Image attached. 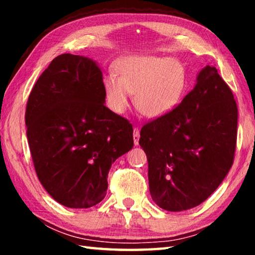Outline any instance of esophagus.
Listing matches in <instances>:
<instances>
[{"instance_id": "34e87169", "label": "esophagus", "mask_w": 255, "mask_h": 255, "mask_svg": "<svg viewBox=\"0 0 255 255\" xmlns=\"http://www.w3.org/2000/svg\"><path fill=\"white\" fill-rule=\"evenodd\" d=\"M139 129L135 127L133 128V144L135 145H138V143H139Z\"/></svg>"}]
</instances>
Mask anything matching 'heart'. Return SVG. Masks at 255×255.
Listing matches in <instances>:
<instances>
[{"label": "heart", "instance_id": "obj_1", "mask_svg": "<svg viewBox=\"0 0 255 255\" xmlns=\"http://www.w3.org/2000/svg\"><path fill=\"white\" fill-rule=\"evenodd\" d=\"M117 76L103 80L107 105L116 114L129 106V93H135V106L141 115L158 118L178 105L187 84L182 64L173 58L130 56L115 64Z\"/></svg>", "mask_w": 255, "mask_h": 255}]
</instances>
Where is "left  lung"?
<instances>
[{"label": "left lung", "mask_w": 255, "mask_h": 255, "mask_svg": "<svg viewBox=\"0 0 255 255\" xmlns=\"http://www.w3.org/2000/svg\"><path fill=\"white\" fill-rule=\"evenodd\" d=\"M237 106L214 66H206L180 105L141 127L152 199L182 211L204 202L234 162Z\"/></svg>", "instance_id": "left-lung-1"}]
</instances>
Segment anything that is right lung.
Instances as JSON below:
<instances>
[{"label": "right lung", "mask_w": 255, "mask_h": 255, "mask_svg": "<svg viewBox=\"0 0 255 255\" xmlns=\"http://www.w3.org/2000/svg\"><path fill=\"white\" fill-rule=\"evenodd\" d=\"M105 102L101 70L79 55L54 58L30 92L25 126L34 170L68 208L99 204L112 163L133 146L131 124Z\"/></svg>", "instance_id": "obj_1"}]
</instances>
